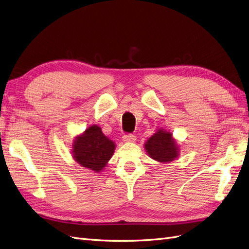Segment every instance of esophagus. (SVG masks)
<instances>
[{"mask_svg": "<svg viewBox=\"0 0 249 249\" xmlns=\"http://www.w3.org/2000/svg\"><path fill=\"white\" fill-rule=\"evenodd\" d=\"M123 140L124 142H135V141H136V136H134V135H132V134L124 135Z\"/></svg>", "mask_w": 249, "mask_h": 249, "instance_id": "obj_1", "label": "esophagus"}]
</instances>
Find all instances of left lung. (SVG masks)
<instances>
[{
	"label": "left lung",
	"mask_w": 249,
	"mask_h": 249,
	"mask_svg": "<svg viewBox=\"0 0 249 249\" xmlns=\"http://www.w3.org/2000/svg\"><path fill=\"white\" fill-rule=\"evenodd\" d=\"M147 155L159 163H170L179 155V147L172 134L164 129H158L144 143Z\"/></svg>",
	"instance_id": "obj_1"
}]
</instances>
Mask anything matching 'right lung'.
Wrapping results in <instances>:
<instances>
[{
  "instance_id": "right-lung-1",
  "label": "right lung",
  "mask_w": 249,
  "mask_h": 249,
  "mask_svg": "<svg viewBox=\"0 0 249 249\" xmlns=\"http://www.w3.org/2000/svg\"><path fill=\"white\" fill-rule=\"evenodd\" d=\"M71 148L72 158L82 167L101 172L114 154L115 142L105 136L99 125L92 124L74 138Z\"/></svg>"
}]
</instances>
